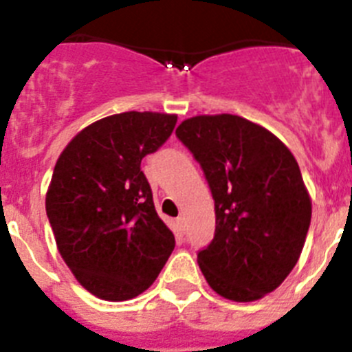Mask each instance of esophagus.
Instances as JSON below:
<instances>
[{
	"label": "esophagus",
	"mask_w": 352,
	"mask_h": 352,
	"mask_svg": "<svg viewBox=\"0 0 352 352\" xmlns=\"http://www.w3.org/2000/svg\"><path fill=\"white\" fill-rule=\"evenodd\" d=\"M176 227H178V231L182 232H185V229H186V223H185V219H183V217H178V219H176Z\"/></svg>",
	"instance_id": "obj_1"
}]
</instances>
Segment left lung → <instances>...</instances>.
Instances as JSON below:
<instances>
[{
  "label": "left lung",
  "mask_w": 352,
  "mask_h": 352,
  "mask_svg": "<svg viewBox=\"0 0 352 352\" xmlns=\"http://www.w3.org/2000/svg\"><path fill=\"white\" fill-rule=\"evenodd\" d=\"M214 201V236L197 252L210 287L232 301L275 291L296 266L312 203L296 158L263 126L232 116H195L176 129Z\"/></svg>",
  "instance_id": "obj_1"
}]
</instances>
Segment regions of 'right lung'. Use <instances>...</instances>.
I'll use <instances>...</instances> for the list:
<instances>
[{"instance_id":"1","label":"right lung","mask_w":352,"mask_h":352,"mask_svg":"<svg viewBox=\"0 0 352 352\" xmlns=\"http://www.w3.org/2000/svg\"><path fill=\"white\" fill-rule=\"evenodd\" d=\"M176 121L138 111L104 118L56 162L45 197L56 245L79 284L102 300L139 296L174 250L141 162L170 138Z\"/></svg>"}]
</instances>
